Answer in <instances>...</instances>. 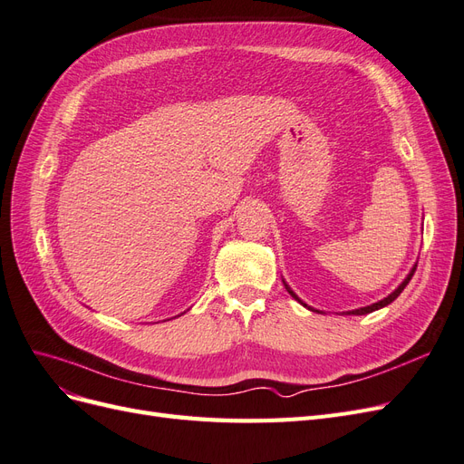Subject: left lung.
<instances>
[{
  "mask_svg": "<svg viewBox=\"0 0 464 464\" xmlns=\"http://www.w3.org/2000/svg\"><path fill=\"white\" fill-rule=\"evenodd\" d=\"M414 271H416V266H412V271L409 273V276H406L404 280H402V283H401V286L395 290V292H391L389 294V296L387 298H383V300H379L377 304H372V305H366V307H360V310H353V312H346V315H366V314H372V312H375V310H379V307H385V305H389L392 300H397L399 296H401V292L404 290V286L406 285H409L411 283V278H412V275H414ZM285 286H286V290H288V294H290V296L294 298V300H298L302 305H305L307 307V310H312V307L310 305H307V304H304L298 296H296V294H294L292 290H290V286L285 283ZM312 312H317V310H312Z\"/></svg>",
  "mask_w": 464,
  "mask_h": 464,
  "instance_id": "left-lung-1",
  "label": "left lung"
}]
</instances>
